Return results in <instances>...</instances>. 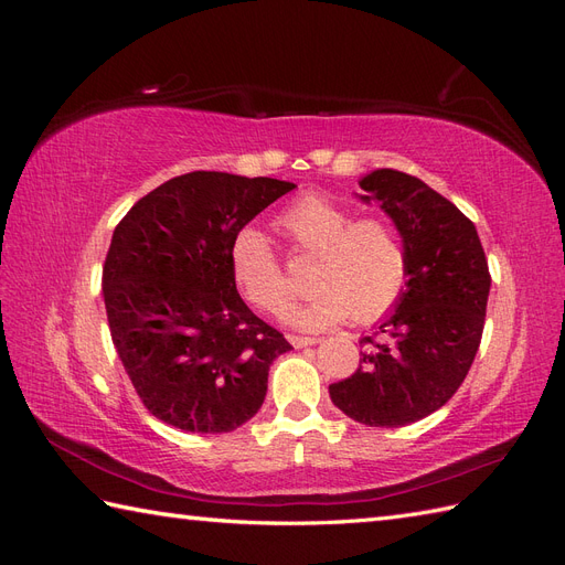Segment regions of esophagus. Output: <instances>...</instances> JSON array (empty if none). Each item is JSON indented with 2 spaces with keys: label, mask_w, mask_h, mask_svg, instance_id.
<instances>
[{
  "label": "esophagus",
  "mask_w": 565,
  "mask_h": 565,
  "mask_svg": "<svg viewBox=\"0 0 565 565\" xmlns=\"http://www.w3.org/2000/svg\"><path fill=\"white\" fill-rule=\"evenodd\" d=\"M289 344H292L295 349H306V347H313L318 344V337H301V334H287Z\"/></svg>",
  "instance_id": "34e87169"
}]
</instances>
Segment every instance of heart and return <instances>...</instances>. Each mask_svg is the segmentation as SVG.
<instances>
[{
    "mask_svg": "<svg viewBox=\"0 0 565 565\" xmlns=\"http://www.w3.org/2000/svg\"><path fill=\"white\" fill-rule=\"evenodd\" d=\"M278 231L301 256H316L311 285L318 295L289 309L285 320L301 330H324L349 316L374 322L393 311L409 278V254L401 231L384 216L355 218L332 200H297L278 216ZM231 270L241 295L266 313L292 301V282L266 237L245 228L231 247Z\"/></svg>",
    "mask_w": 565,
    "mask_h": 565,
    "instance_id": "b5f03b06",
    "label": "heart"
}]
</instances>
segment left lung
<instances>
[{
	"mask_svg": "<svg viewBox=\"0 0 565 565\" xmlns=\"http://www.w3.org/2000/svg\"><path fill=\"white\" fill-rule=\"evenodd\" d=\"M361 188L401 231L409 280L330 398L355 422L396 429L436 413L465 382L481 347L490 270L476 226L417 177L377 169Z\"/></svg>",
	"mask_w": 565,
	"mask_h": 565,
	"instance_id": "obj_1",
	"label": "left lung"
}]
</instances>
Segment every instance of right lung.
<instances>
[{"mask_svg": "<svg viewBox=\"0 0 565 565\" xmlns=\"http://www.w3.org/2000/svg\"><path fill=\"white\" fill-rule=\"evenodd\" d=\"M292 188L191 172L158 185L117 224L104 264L106 313L152 417L181 431L228 434L259 413L268 367L292 347L237 295L231 247Z\"/></svg>", "mask_w": 565, "mask_h": 565, "instance_id": "obj_1", "label": "right lung"}]
</instances>
